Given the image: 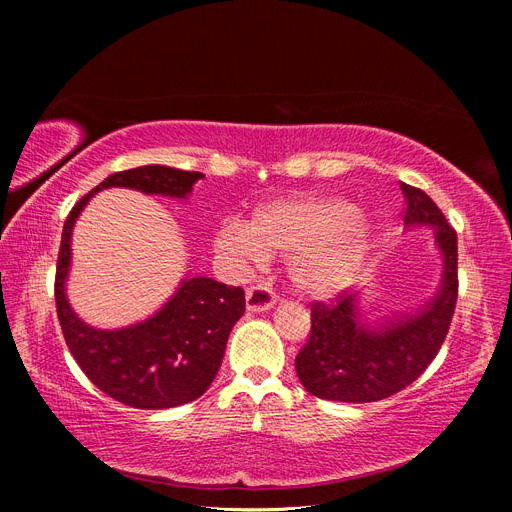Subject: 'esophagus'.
I'll return each mask as SVG.
<instances>
[{
    "mask_svg": "<svg viewBox=\"0 0 512 512\" xmlns=\"http://www.w3.org/2000/svg\"><path fill=\"white\" fill-rule=\"evenodd\" d=\"M247 312H265L275 305V292L267 286H250L245 292Z\"/></svg>",
    "mask_w": 512,
    "mask_h": 512,
    "instance_id": "esophagus-1",
    "label": "esophagus"
}]
</instances>
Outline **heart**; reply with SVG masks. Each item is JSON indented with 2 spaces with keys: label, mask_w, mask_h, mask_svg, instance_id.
Here are the masks:
<instances>
[{
  "label": "heart",
  "mask_w": 512,
  "mask_h": 512,
  "mask_svg": "<svg viewBox=\"0 0 512 512\" xmlns=\"http://www.w3.org/2000/svg\"><path fill=\"white\" fill-rule=\"evenodd\" d=\"M367 218L337 198L288 196L254 209L252 222L226 220L215 232L222 252L262 260L290 254V277L312 297L344 290L369 250Z\"/></svg>",
  "instance_id": "heart-1"
}]
</instances>
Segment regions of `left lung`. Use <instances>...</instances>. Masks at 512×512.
I'll return each instance as SVG.
<instances>
[{
  "mask_svg": "<svg viewBox=\"0 0 512 512\" xmlns=\"http://www.w3.org/2000/svg\"><path fill=\"white\" fill-rule=\"evenodd\" d=\"M404 222L433 226L444 256L442 286L427 307L414 316L365 327L356 312V294L339 292L329 303H312V329L294 359L305 389L322 399L369 404L406 389L440 352L455 314L457 232L444 213L418 188L401 183Z\"/></svg>",
  "mask_w": 512,
  "mask_h": 512,
  "instance_id": "8db88e82",
  "label": "left lung"
}]
</instances>
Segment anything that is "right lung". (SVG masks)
I'll list each match as a JSON object with an SVG mask.
<instances>
[{
    "label": "right lung",
    "instance_id": "1",
    "mask_svg": "<svg viewBox=\"0 0 512 512\" xmlns=\"http://www.w3.org/2000/svg\"><path fill=\"white\" fill-rule=\"evenodd\" d=\"M203 177L160 164L121 170L106 177L70 211L61 232L55 271V305L66 344L83 374L102 393L138 410L175 408L203 395L222 365L228 335L245 312L241 286L211 277L185 280L156 316L119 331L91 329L66 299L72 226L87 200L104 188L185 198Z\"/></svg>",
    "mask_w": 512,
    "mask_h": 512
}]
</instances>
